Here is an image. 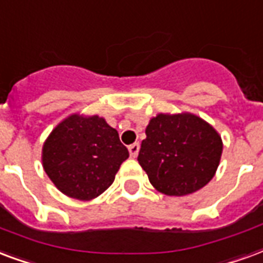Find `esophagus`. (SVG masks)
<instances>
[{
  "label": "esophagus",
  "instance_id": "esophagus-1",
  "mask_svg": "<svg viewBox=\"0 0 263 263\" xmlns=\"http://www.w3.org/2000/svg\"><path fill=\"white\" fill-rule=\"evenodd\" d=\"M139 151H140V144L139 143H134L132 145H129V153H130V157L132 158H136L139 155Z\"/></svg>",
  "mask_w": 263,
  "mask_h": 263
}]
</instances>
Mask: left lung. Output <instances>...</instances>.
<instances>
[{
    "instance_id": "1",
    "label": "left lung",
    "mask_w": 263,
    "mask_h": 263,
    "mask_svg": "<svg viewBox=\"0 0 263 263\" xmlns=\"http://www.w3.org/2000/svg\"><path fill=\"white\" fill-rule=\"evenodd\" d=\"M137 161L149 183L166 195H187L208 184L222 155L216 130L193 114H159L145 129Z\"/></svg>"
}]
</instances>
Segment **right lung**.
<instances>
[{
    "label": "right lung",
    "instance_id": "obj_1",
    "mask_svg": "<svg viewBox=\"0 0 263 263\" xmlns=\"http://www.w3.org/2000/svg\"><path fill=\"white\" fill-rule=\"evenodd\" d=\"M129 151L100 116L70 115L43 147V167L61 193L88 201L109 187Z\"/></svg>",
    "mask_w": 263,
    "mask_h": 263
}]
</instances>
